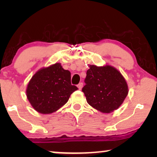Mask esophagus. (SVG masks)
Listing matches in <instances>:
<instances>
[{
	"label": "esophagus",
	"mask_w": 157,
	"mask_h": 157,
	"mask_svg": "<svg viewBox=\"0 0 157 157\" xmlns=\"http://www.w3.org/2000/svg\"><path fill=\"white\" fill-rule=\"evenodd\" d=\"M83 83L82 82H81V83H78V89H82V87H83Z\"/></svg>",
	"instance_id": "34e87169"
}]
</instances>
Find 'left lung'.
<instances>
[{"label": "left lung", "instance_id": "left-lung-1", "mask_svg": "<svg viewBox=\"0 0 157 157\" xmlns=\"http://www.w3.org/2000/svg\"><path fill=\"white\" fill-rule=\"evenodd\" d=\"M82 91L90 106L102 113H111L122 104L128 95L127 83L113 66L90 65Z\"/></svg>", "mask_w": 157, "mask_h": 157}]
</instances>
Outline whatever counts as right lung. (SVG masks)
Masks as SVG:
<instances>
[{"mask_svg":"<svg viewBox=\"0 0 157 157\" xmlns=\"http://www.w3.org/2000/svg\"><path fill=\"white\" fill-rule=\"evenodd\" d=\"M78 89L71 83V73L56 63L38 70L28 84L26 96L38 112L48 114L66 104L71 94Z\"/></svg>","mask_w":157,"mask_h":157,"instance_id":"1","label":"right lung"}]
</instances>
